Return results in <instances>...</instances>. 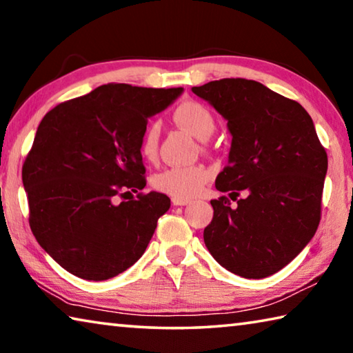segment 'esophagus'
<instances>
[{
	"instance_id": "1",
	"label": "esophagus",
	"mask_w": 353,
	"mask_h": 353,
	"mask_svg": "<svg viewBox=\"0 0 353 353\" xmlns=\"http://www.w3.org/2000/svg\"><path fill=\"white\" fill-rule=\"evenodd\" d=\"M188 199H181V198H172V205H188Z\"/></svg>"
}]
</instances>
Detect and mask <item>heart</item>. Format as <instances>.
I'll list each match as a JSON object with an SVG mask.
<instances>
[{
  "instance_id": "heart-1",
  "label": "heart",
  "mask_w": 353,
  "mask_h": 353,
  "mask_svg": "<svg viewBox=\"0 0 353 353\" xmlns=\"http://www.w3.org/2000/svg\"><path fill=\"white\" fill-rule=\"evenodd\" d=\"M174 119L179 126L185 128L199 140L208 139L214 130V117L212 110L207 105L198 103V101H185V103H182L174 110ZM159 139V123L148 124L141 139L140 151L143 157L149 162H152L157 157ZM208 179H210V171L204 165L174 166V168L165 170L155 176L154 187L162 191V193L174 196V198L187 199L198 194Z\"/></svg>"
}]
</instances>
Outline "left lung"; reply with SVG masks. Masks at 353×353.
<instances>
[{
  "mask_svg": "<svg viewBox=\"0 0 353 353\" xmlns=\"http://www.w3.org/2000/svg\"><path fill=\"white\" fill-rule=\"evenodd\" d=\"M191 90L225 119L232 135L229 165L214 183L229 198L210 201L208 252L236 276L276 274L319 225L328 162L313 119L296 101L256 81L221 79ZM240 190L247 193L243 200Z\"/></svg>",
  "mask_w": 353,
  "mask_h": 353,
  "instance_id": "1",
  "label": "left lung"
}]
</instances>
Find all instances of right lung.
<instances>
[{"label": "right lung", "mask_w": 353, "mask_h": 353, "mask_svg": "<svg viewBox=\"0 0 353 353\" xmlns=\"http://www.w3.org/2000/svg\"><path fill=\"white\" fill-rule=\"evenodd\" d=\"M182 92L107 83L41 119L21 171L29 225L73 276L101 282L145 254L171 201L157 191L118 198L145 188L140 146L148 118Z\"/></svg>", "instance_id": "1"}]
</instances>
